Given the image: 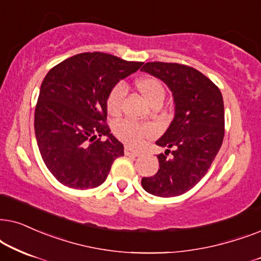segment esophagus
Segmentation results:
<instances>
[{
	"instance_id": "34e87169",
	"label": "esophagus",
	"mask_w": 261,
	"mask_h": 261,
	"mask_svg": "<svg viewBox=\"0 0 261 261\" xmlns=\"http://www.w3.org/2000/svg\"><path fill=\"white\" fill-rule=\"evenodd\" d=\"M124 152L126 156H133V158H137V156L141 155L140 150H135V149L130 148V147H125Z\"/></svg>"
}]
</instances>
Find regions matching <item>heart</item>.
<instances>
[{
	"label": "heart",
	"instance_id": "heart-1",
	"mask_svg": "<svg viewBox=\"0 0 261 261\" xmlns=\"http://www.w3.org/2000/svg\"><path fill=\"white\" fill-rule=\"evenodd\" d=\"M136 88L151 106L162 105V102L165 101L166 88L162 85V82L158 79L148 76V77L137 80ZM125 94H126V89H125L124 83L119 82L111 88L106 98V106L112 116H117V114L120 113ZM114 133L124 143L130 145H140L145 138L151 136L152 133H154V128L149 124L125 119L123 121H119L114 126Z\"/></svg>",
	"mask_w": 261,
	"mask_h": 261
}]
</instances>
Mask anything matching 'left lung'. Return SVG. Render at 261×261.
<instances>
[{
	"mask_svg": "<svg viewBox=\"0 0 261 261\" xmlns=\"http://www.w3.org/2000/svg\"><path fill=\"white\" fill-rule=\"evenodd\" d=\"M142 71L162 80L173 92L174 119L156 141L167 148L158 155L160 168L142 179V187L158 197H175L206 174L224 137V105L215 83L189 65L149 62Z\"/></svg>",
	"mask_w": 261,
	"mask_h": 261,
	"instance_id": "obj_1",
	"label": "left lung"
}]
</instances>
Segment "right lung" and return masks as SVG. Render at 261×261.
<instances>
[{
    "mask_svg": "<svg viewBox=\"0 0 261 261\" xmlns=\"http://www.w3.org/2000/svg\"><path fill=\"white\" fill-rule=\"evenodd\" d=\"M143 64L103 52H83L55 65L40 86L34 131L45 166L64 186L94 189L109 175L124 147L111 133V88ZM108 140L102 141L101 137Z\"/></svg>",
    "mask_w": 261,
    "mask_h": 261,
    "instance_id": "obj_1",
    "label": "right lung"
}]
</instances>
